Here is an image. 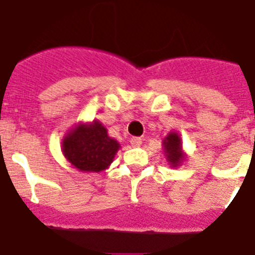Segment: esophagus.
I'll list each match as a JSON object with an SVG mask.
<instances>
[{
	"label": "esophagus",
	"instance_id": "obj_1",
	"mask_svg": "<svg viewBox=\"0 0 255 255\" xmlns=\"http://www.w3.org/2000/svg\"><path fill=\"white\" fill-rule=\"evenodd\" d=\"M130 143H131L132 147H139L142 144V138H139V136H132L131 139H130Z\"/></svg>",
	"mask_w": 255,
	"mask_h": 255
}]
</instances>
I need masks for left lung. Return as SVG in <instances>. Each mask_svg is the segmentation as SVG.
Wrapping results in <instances>:
<instances>
[{
	"instance_id": "8db88e82",
	"label": "left lung",
	"mask_w": 255,
	"mask_h": 255,
	"mask_svg": "<svg viewBox=\"0 0 255 255\" xmlns=\"http://www.w3.org/2000/svg\"><path fill=\"white\" fill-rule=\"evenodd\" d=\"M163 148L165 157L170 167H178L185 160V153L182 152L181 138L177 132L170 131L163 140Z\"/></svg>"
}]
</instances>
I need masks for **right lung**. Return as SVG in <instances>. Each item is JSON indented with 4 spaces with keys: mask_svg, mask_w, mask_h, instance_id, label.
I'll use <instances>...</instances> for the list:
<instances>
[{
    "mask_svg": "<svg viewBox=\"0 0 255 255\" xmlns=\"http://www.w3.org/2000/svg\"><path fill=\"white\" fill-rule=\"evenodd\" d=\"M120 143L108 135L102 123L74 126L62 139V153L71 165L82 172H100L111 165Z\"/></svg>",
    "mask_w": 255,
    "mask_h": 255,
    "instance_id": "obj_1",
    "label": "right lung"
}]
</instances>
